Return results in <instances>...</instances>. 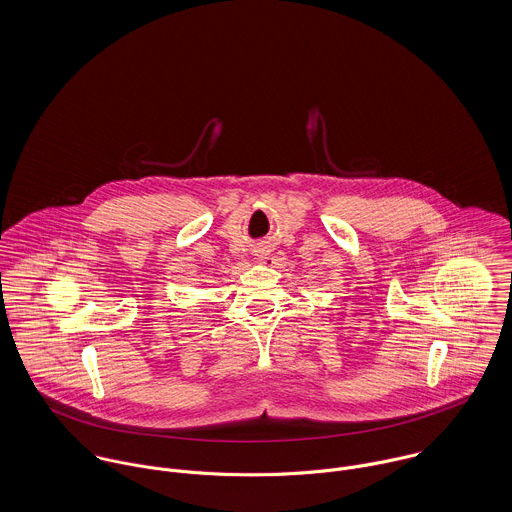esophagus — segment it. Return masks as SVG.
<instances>
[{"label":"esophagus","instance_id":"esophagus-1","mask_svg":"<svg viewBox=\"0 0 512 512\" xmlns=\"http://www.w3.org/2000/svg\"><path fill=\"white\" fill-rule=\"evenodd\" d=\"M258 256H260V260H264V258H268V256H266V254H258Z\"/></svg>","mask_w":512,"mask_h":512}]
</instances>
